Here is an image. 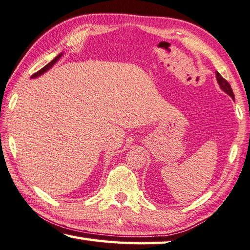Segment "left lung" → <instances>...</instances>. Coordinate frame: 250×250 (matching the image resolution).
<instances>
[{
  "mask_svg": "<svg viewBox=\"0 0 250 250\" xmlns=\"http://www.w3.org/2000/svg\"><path fill=\"white\" fill-rule=\"evenodd\" d=\"M216 80H217V83H219V85H220L221 89L224 90V92H225L226 94H229L230 97H232L233 99H235L233 89H232V87H230L229 83L223 78V76H222V75L219 73V72H216Z\"/></svg>",
  "mask_w": 250,
  "mask_h": 250,
  "instance_id": "1",
  "label": "left lung"
}]
</instances>
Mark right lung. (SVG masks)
<instances>
[{"mask_svg": "<svg viewBox=\"0 0 250 250\" xmlns=\"http://www.w3.org/2000/svg\"><path fill=\"white\" fill-rule=\"evenodd\" d=\"M61 56H62V53H60V54H58V56L56 57V58H54L53 59V60L51 61V62H50V63H48V64L46 65V66H43L42 67V70H39L38 72H36V73L35 74H33V75H31V78H37V76H40V75H42V74H43L44 73V72H47L49 69H51V66L53 65V64H56V62L59 60V59H60L61 58Z\"/></svg>", "mask_w": 250, "mask_h": 250, "instance_id": "right-lung-1", "label": "right lung"}]
</instances>
